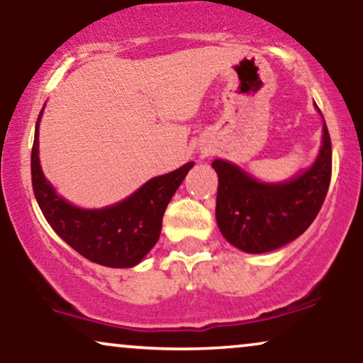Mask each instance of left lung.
I'll return each mask as SVG.
<instances>
[{"label": "left lung", "mask_w": 363, "mask_h": 363, "mask_svg": "<svg viewBox=\"0 0 363 363\" xmlns=\"http://www.w3.org/2000/svg\"><path fill=\"white\" fill-rule=\"evenodd\" d=\"M315 109L320 114L318 106ZM211 167L218 176L216 225L225 240L249 254L274 251L309 228L326 198L331 181V140L326 123L315 160L286 181H259L222 158H215Z\"/></svg>", "instance_id": "obj_1"}]
</instances>
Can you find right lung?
<instances>
[{"label": "right lung", "mask_w": 363, "mask_h": 363, "mask_svg": "<svg viewBox=\"0 0 363 363\" xmlns=\"http://www.w3.org/2000/svg\"><path fill=\"white\" fill-rule=\"evenodd\" d=\"M35 124L32 147V187L40 211L52 230L83 257L107 268H133L157 244L165 208L194 162L172 172L157 176L140 189L104 208H82L57 194L48 181L39 158V124Z\"/></svg>", "instance_id": "obj_1"}]
</instances>
